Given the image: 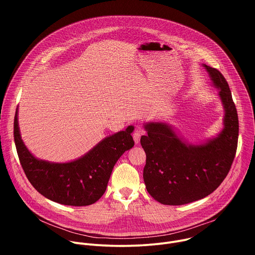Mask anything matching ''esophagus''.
<instances>
[{"instance_id":"34e87169","label":"esophagus","mask_w":255,"mask_h":255,"mask_svg":"<svg viewBox=\"0 0 255 255\" xmlns=\"http://www.w3.org/2000/svg\"><path fill=\"white\" fill-rule=\"evenodd\" d=\"M140 132H141V128L137 126L136 130L133 133V139H134L135 144H139V142H140Z\"/></svg>"}]
</instances>
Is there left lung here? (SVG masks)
Returning a JSON list of instances; mask_svg holds the SVG:
<instances>
[{"label": "left lung", "instance_id": "1", "mask_svg": "<svg viewBox=\"0 0 255 255\" xmlns=\"http://www.w3.org/2000/svg\"><path fill=\"white\" fill-rule=\"evenodd\" d=\"M223 106V128L203 142L189 143L163 121L144 123L140 139L146 153L143 179L149 195L163 205L201 200L221 185L233 162L238 141V116L229 86L221 72L202 64Z\"/></svg>", "mask_w": 255, "mask_h": 255}]
</instances>
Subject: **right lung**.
<instances>
[{
    "label": "right lung",
    "instance_id": "obj_1",
    "mask_svg": "<svg viewBox=\"0 0 255 255\" xmlns=\"http://www.w3.org/2000/svg\"><path fill=\"white\" fill-rule=\"evenodd\" d=\"M134 126L109 135L83 156L67 162H52L33 155L22 140L18 108L14 139L18 156L31 185L45 198L66 206H89L105 193L114 165L134 146Z\"/></svg>",
    "mask_w": 255,
    "mask_h": 255
}]
</instances>
